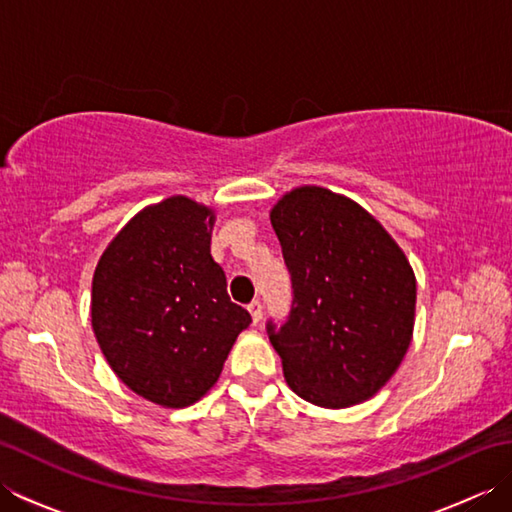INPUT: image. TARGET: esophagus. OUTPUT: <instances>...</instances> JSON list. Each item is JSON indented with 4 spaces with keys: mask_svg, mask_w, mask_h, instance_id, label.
<instances>
[{
    "mask_svg": "<svg viewBox=\"0 0 512 512\" xmlns=\"http://www.w3.org/2000/svg\"><path fill=\"white\" fill-rule=\"evenodd\" d=\"M248 312H250V317H253L255 325L262 321V303H259L257 299L253 303H248Z\"/></svg>",
    "mask_w": 512,
    "mask_h": 512,
    "instance_id": "1",
    "label": "esophagus"
}]
</instances>
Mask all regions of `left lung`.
Returning <instances> with one entry per match:
<instances>
[{
    "label": "left lung",
    "mask_w": 512,
    "mask_h": 512,
    "mask_svg": "<svg viewBox=\"0 0 512 512\" xmlns=\"http://www.w3.org/2000/svg\"><path fill=\"white\" fill-rule=\"evenodd\" d=\"M292 277V310L270 343L288 387L325 409L378 394L405 358L416 321V275L361 204L297 187L270 211Z\"/></svg>",
    "instance_id": "obj_1"
}]
</instances>
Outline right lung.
Listing matches in <instances>:
<instances>
[{
    "label": "right lung",
    "instance_id": "add662e5",
    "mask_svg": "<svg viewBox=\"0 0 512 512\" xmlns=\"http://www.w3.org/2000/svg\"><path fill=\"white\" fill-rule=\"evenodd\" d=\"M215 211L187 195L149 204L103 250L92 330L105 361L149 402L182 409L222 374L250 314L211 257Z\"/></svg>",
    "mask_w": 512,
    "mask_h": 512
}]
</instances>
